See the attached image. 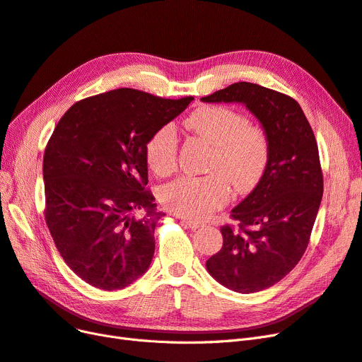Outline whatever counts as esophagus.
I'll return each mask as SVG.
<instances>
[{"instance_id": "obj_1", "label": "esophagus", "mask_w": 362, "mask_h": 362, "mask_svg": "<svg viewBox=\"0 0 362 362\" xmlns=\"http://www.w3.org/2000/svg\"><path fill=\"white\" fill-rule=\"evenodd\" d=\"M183 225H186V226H188V228H191V230H198V228H202V226H203L202 222L191 221V219H183Z\"/></svg>"}]
</instances>
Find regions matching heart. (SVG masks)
I'll return each instance as SVG.
<instances>
[{"label": "heart", "instance_id": "heart-1", "mask_svg": "<svg viewBox=\"0 0 362 362\" xmlns=\"http://www.w3.org/2000/svg\"><path fill=\"white\" fill-rule=\"evenodd\" d=\"M185 127L209 141L213 153L209 176H182L160 189V203L176 215L206 219L230 199L231 186L247 194L259 183L269 163L265 132L245 115L226 107H199ZM146 163L156 176H168L177 165V136L171 125L158 128L144 147Z\"/></svg>", "mask_w": 362, "mask_h": 362}]
</instances>
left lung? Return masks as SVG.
I'll use <instances>...</instances> for the list:
<instances>
[{"label":"left lung","instance_id":"1","mask_svg":"<svg viewBox=\"0 0 362 362\" xmlns=\"http://www.w3.org/2000/svg\"><path fill=\"white\" fill-rule=\"evenodd\" d=\"M202 101L243 104L269 140L264 176L231 210L238 228L222 226V249L206 262L225 288L259 292L282 280L309 245L324 194L315 134L296 100L255 83H233Z\"/></svg>","mask_w":362,"mask_h":362}]
</instances>
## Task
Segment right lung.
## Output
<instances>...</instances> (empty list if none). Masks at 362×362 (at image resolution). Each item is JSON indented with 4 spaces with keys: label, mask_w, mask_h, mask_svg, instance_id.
I'll use <instances>...</instances> for the list:
<instances>
[{
    "label": "right lung",
    "mask_w": 362,
    "mask_h": 362,
    "mask_svg": "<svg viewBox=\"0 0 362 362\" xmlns=\"http://www.w3.org/2000/svg\"><path fill=\"white\" fill-rule=\"evenodd\" d=\"M192 100L120 88L76 103L53 131L43 158L46 223L65 264L90 286L122 289L151 267L164 213L144 191V147Z\"/></svg>",
    "instance_id": "obj_1"
}]
</instances>
